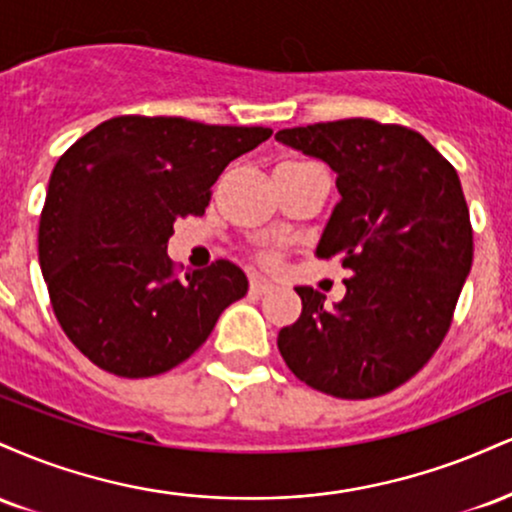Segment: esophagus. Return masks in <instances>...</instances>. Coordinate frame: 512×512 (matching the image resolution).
Instances as JSON below:
<instances>
[{
  "instance_id": "34e87169",
  "label": "esophagus",
  "mask_w": 512,
  "mask_h": 512,
  "mask_svg": "<svg viewBox=\"0 0 512 512\" xmlns=\"http://www.w3.org/2000/svg\"><path fill=\"white\" fill-rule=\"evenodd\" d=\"M274 286L269 284L267 279H252L250 281V293L252 296H267V293H272Z\"/></svg>"
}]
</instances>
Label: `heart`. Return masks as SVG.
<instances>
[{"mask_svg": "<svg viewBox=\"0 0 512 512\" xmlns=\"http://www.w3.org/2000/svg\"><path fill=\"white\" fill-rule=\"evenodd\" d=\"M262 260H264V262H274L276 257L272 255V252H264V255H262Z\"/></svg>", "mask_w": 512, "mask_h": 512, "instance_id": "obj_1", "label": "heart"}]
</instances>
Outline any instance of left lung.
I'll use <instances>...</instances> for the list:
<instances>
[{
  "mask_svg": "<svg viewBox=\"0 0 512 512\" xmlns=\"http://www.w3.org/2000/svg\"><path fill=\"white\" fill-rule=\"evenodd\" d=\"M276 139L337 173L342 199L315 255L339 257L354 274L334 308L298 286L303 313L279 332L281 356L325 395H387L436 354L472 269L457 170L414 129L363 117L281 129Z\"/></svg>",
  "mask_w": 512,
  "mask_h": 512,
  "instance_id": "obj_1",
  "label": "left lung"
}]
</instances>
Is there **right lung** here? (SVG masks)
<instances>
[{
	"label": "right lung",
	"mask_w": 512,
	"mask_h": 512,
	"mask_svg": "<svg viewBox=\"0 0 512 512\" xmlns=\"http://www.w3.org/2000/svg\"><path fill=\"white\" fill-rule=\"evenodd\" d=\"M269 137V127L120 115L64 151L38 260L57 322L88 361L120 378L166 373L248 293L233 262L180 276L166 248L175 219L202 216L223 168Z\"/></svg>",
	"instance_id": "obj_1"
}]
</instances>
